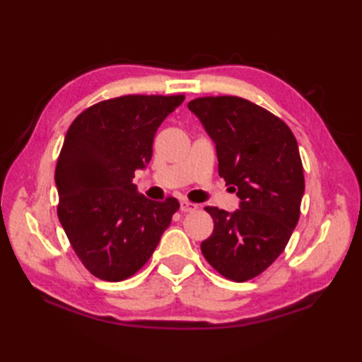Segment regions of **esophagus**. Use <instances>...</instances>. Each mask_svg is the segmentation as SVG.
I'll use <instances>...</instances> for the list:
<instances>
[{
    "label": "esophagus",
    "mask_w": 362,
    "mask_h": 362,
    "mask_svg": "<svg viewBox=\"0 0 362 362\" xmlns=\"http://www.w3.org/2000/svg\"><path fill=\"white\" fill-rule=\"evenodd\" d=\"M196 209H197V205L193 204V202H189V201H182L180 202V211H183V213H191V211H194Z\"/></svg>",
    "instance_id": "34e87169"
}]
</instances>
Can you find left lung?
Returning <instances> with one entry per match:
<instances>
[{"mask_svg":"<svg viewBox=\"0 0 362 362\" xmlns=\"http://www.w3.org/2000/svg\"><path fill=\"white\" fill-rule=\"evenodd\" d=\"M188 109L216 144L219 175L240 197L233 213L205 206L214 228L201 250L222 276L250 280L280 257L298 222L305 179L297 140L280 118L247 99L197 98Z\"/></svg>","mask_w":362,"mask_h":362,"instance_id":"left-lung-1","label":"left lung"}]
</instances>
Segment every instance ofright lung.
Returning <instances> with one entry per match:
<instances>
[{"mask_svg":"<svg viewBox=\"0 0 362 362\" xmlns=\"http://www.w3.org/2000/svg\"><path fill=\"white\" fill-rule=\"evenodd\" d=\"M185 96L127 95L98 103L76 118L56 166L57 216L82 264L121 281L146 264L179 210L138 193L136 169L152 157L157 129Z\"/></svg>","mask_w":362,"mask_h":362,"instance_id":"add662e5","label":"right lung"}]
</instances>
